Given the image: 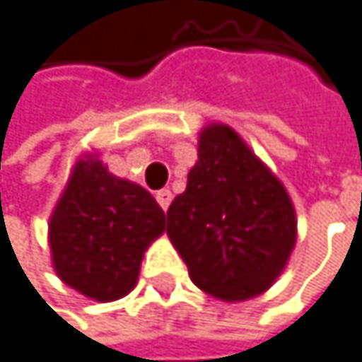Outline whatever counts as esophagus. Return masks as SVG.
<instances>
[{"instance_id":"34e87169","label":"esophagus","mask_w":362,"mask_h":362,"mask_svg":"<svg viewBox=\"0 0 362 362\" xmlns=\"http://www.w3.org/2000/svg\"><path fill=\"white\" fill-rule=\"evenodd\" d=\"M157 203H159L161 209L165 211L168 207H170V203H173V192H170V189H159V192H157Z\"/></svg>"}]
</instances>
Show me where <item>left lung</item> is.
<instances>
[{
	"mask_svg": "<svg viewBox=\"0 0 362 362\" xmlns=\"http://www.w3.org/2000/svg\"><path fill=\"white\" fill-rule=\"evenodd\" d=\"M168 235L189 279L223 301L271 288L297 240L286 187L227 124L199 135V161L168 209Z\"/></svg>",
	"mask_w": 362,
	"mask_h": 362,
	"instance_id": "8db88e82",
	"label": "left lung"
}]
</instances>
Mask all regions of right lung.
<instances>
[{
  "label": "right lung",
  "mask_w": 362,
  "mask_h": 362,
  "mask_svg": "<svg viewBox=\"0 0 362 362\" xmlns=\"http://www.w3.org/2000/svg\"><path fill=\"white\" fill-rule=\"evenodd\" d=\"M163 231L165 214L148 189L85 155L49 216L52 264L81 295L115 301L135 288L144 251Z\"/></svg>",
  "instance_id": "right-lung-1"
}]
</instances>
